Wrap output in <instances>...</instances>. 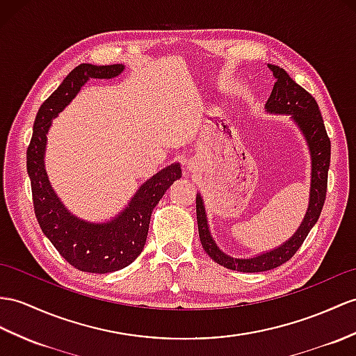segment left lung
<instances>
[{"mask_svg": "<svg viewBox=\"0 0 356 356\" xmlns=\"http://www.w3.org/2000/svg\"><path fill=\"white\" fill-rule=\"evenodd\" d=\"M267 66L273 72L276 83L266 102V110L268 113H275V115H291V119L305 137L311 155L309 204L300 227L285 243L276 249L250 258H234L222 252L216 245L207 222L202 196L196 195L197 231L204 250L218 264L231 268V270L246 273L272 270V268L287 263L298 252V249L302 246L303 240L307 238L308 232L314 227L320 213H322L326 199L329 161H331V140L326 134L323 118L320 115L316 99L311 97V93L300 88L282 67L275 65Z\"/></svg>", "mask_w": 356, "mask_h": 356, "instance_id": "obj_1", "label": "left lung"}]
</instances>
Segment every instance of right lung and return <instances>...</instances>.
<instances>
[{
    "instance_id": "obj_1",
    "label": "right lung",
    "mask_w": 356,
    "mask_h": 356,
    "mask_svg": "<svg viewBox=\"0 0 356 356\" xmlns=\"http://www.w3.org/2000/svg\"><path fill=\"white\" fill-rule=\"evenodd\" d=\"M124 69V65L95 66L89 63L72 69L57 90L40 106L27 149V172L36 219L60 255L81 272L110 273L131 264L143 250L155 205L173 181L181 178L178 163L164 168L145 181L116 218L104 223L76 218L51 187L45 170V148L53 119L69 106L90 78L110 80L122 74Z\"/></svg>"
}]
</instances>
